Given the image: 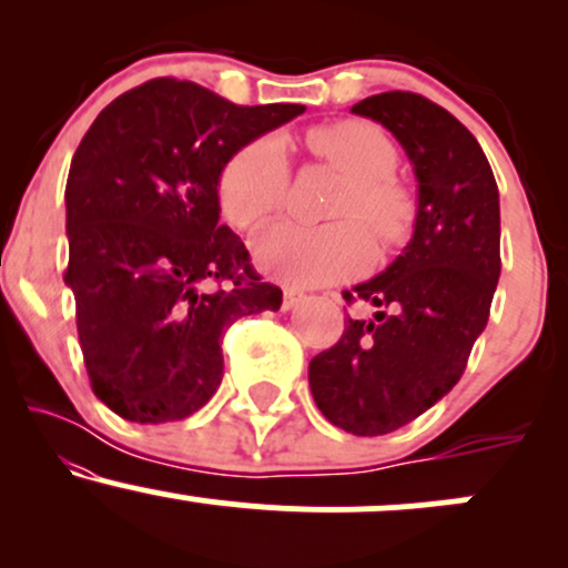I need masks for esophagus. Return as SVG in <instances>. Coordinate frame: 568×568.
I'll use <instances>...</instances> for the list:
<instances>
[{
	"mask_svg": "<svg viewBox=\"0 0 568 568\" xmlns=\"http://www.w3.org/2000/svg\"><path fill=\"white\" fill-rule=\"evenodd\" d=\"M304 302V293H298V291H293V288H285L283 291V310L288 312V310H293V306H298Z\"/></svg>",
	"mask_w": 568,
	"mask_h": 568,
	"instance_id": "esophagus-1",
	"label": "esophagus"
}]
</instances>
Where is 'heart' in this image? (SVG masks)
<instances>
[{
  "label": "heart",
  "mask_w": 568,
  "mask_h": 568,
  "mask_svg": "<svg viewBox=\"0 0 568 568\" xmlns=\"http://www.w3.org/2000/svg\"><path fill=\"white\" fill-rule=\"evenodd\" d=\"M310 152L347 179L331 207L342 219L325 226L277 221L253 243V256L266 275L298 288L325 285L366 270L371 237L393 245L408 232L414 200L395 179L397 149L374 122L338 120L310 130ZM291 165L277 139H256L226 162L219 197L226 219L240 230L264 224L283 207Z\"/></svg>",
  "instance_id": "heart-1"
}]
</instances>
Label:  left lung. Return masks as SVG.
Returning <instances> with one entry per match:
<instances>
[{
  "label": "left lung",
  "mask_w": 568,
  "mask_h": 568,
  "mask_svg": "<svg viewBox=\"0 0 568 568\" xmlns=\"http://www.w3.org/2000/svg\"><path fill=\"white\" fill-rule=\"evenodd\" d=\"M352 112L400 141L419 186L410 243L382 275L344 291L347 304H374V317H347L310 363L325 419L371 438L414 422L465 374L501 270L499 189L475 135L429 98L389 90Z\"/></svg>",
  "instance_id": "8db88e82"
}]
</instances>
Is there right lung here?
<instances>
[{"label":"right lung","instance_id":"add662e5","mask_svg":"<svg viewBox=\"0 0 568 568\" xmlns=\"http://www.w3.org/2000/svg\"><path fill=\"white\" fill-rule=\"evenodd\" d=\"M304 112L237 106L158 77L114 98L77 146L67 181V285L90 387L139 425L186 419L224 376L234 321L275 312L251 253L219 224V179L240 149Z\"/></svg>","mask_w":568,"mask_h":568}]
</instances>
